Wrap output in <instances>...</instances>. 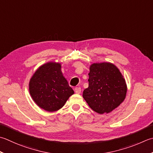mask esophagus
<instances>
[{
  "mask_svg": "<svg viewBox=\"0 0 153 153\" xmlns=\"http://www.w3.org/2000/svg\"><path fill=\"white\" fill-rule=\"evenodd\" d=\"M81 91H82V89H81V88H79V87H76V88H75V92L76 93V94H80Z\"/></svg>",
  "mask_w": 153,
  "mask_h": 153,
  "instance_id": "34e87169",
  "label": "esophagus"
}]
</instances>
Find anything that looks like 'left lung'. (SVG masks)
<instances>
[{"label":"left lung","instance_id":"obj_1","mask_svg":"<svg viewBox=\"0 0 153 153\" xmlns=\"http://www.w3.org/2000/svg\"><path fill=\"white\" fill-rule=\"evenodd\" d=\"M89 73V87L83 97L94 111L108 113L124 101L127 94L125 80L119 69L111 63L93 64Z\"/></svg>","mask_w":153,"mask_h":153}]
</instances>
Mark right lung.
<instances>
[{
    "label": "right lung",
    "instance_id": "obj_1",
    "mask_svg": "<svg viewBox=\"0 0 153 153\" xmlns=\"http://www.w3.org/2000/svg\"><path fill=\"white\" fill-rule=\"evenodd\" d=\"M30 94L38 105L47 111H55L64 105L74 94L63 76L61 65L49 62L39 68L29 83Z\"/></svg>",
    "mask_w": 153,
    "mask_h": 153
}]
</instances>
